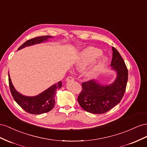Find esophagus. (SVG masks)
Masks as SVG:
<instances>
[{"label":"esophagus","mask_w":147,"mask_h":147,"mask_svg":"<svg viewBox=\"0 0 147 147\" xmlns=\"http://www.w3.org/2000/svg\"><path fill=\"white\" fill-rule=\"evenodd\" d=\"M74 80V78L72 76H69L66 78V81L67 82H69L71 81H73Z\"/></svg>","instance_id":"1"}]
</instances>
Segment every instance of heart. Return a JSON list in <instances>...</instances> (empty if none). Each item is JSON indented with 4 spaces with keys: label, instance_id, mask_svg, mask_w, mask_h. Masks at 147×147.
<instances>
[{
    "label": "heart",
    "instance_id": "heart-1",
    "mask_svg": "<svg viewBox=\"0 0 147 147\" xmlns=\"http://www.w3.org/2000/svg\"><path fill=\"white\" fill-rule=\"evenodd\" d=\"M102 54V51L100 50L90 47L86 49L82 54V57L80 58V63L82 66H85L88 63L92 62L96 58L99 57ZM105 64V60L103 59L102 60H98L94 63L92 68L87 71L88 76H93L101 71Z\"/></svg>",
    "mask_w": 147,
    "mask_h": 147
}]
</instances>
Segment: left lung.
<instances>
[{
	"label": "left lung",
	"mask_w": 147,
	"mask_h": 147,
	"mask_svg": "<svg viewBox=\"0 0 147 147\" xmlns=\"http://www.w3.org/2000/svg\"><path fill=\"white\" fill-rule=\"evenodd\" d=\"M111 66L117 72V78L110 86H103L94 80L82 83V90L78 97V103L85 111L102 114L110 110L122 100L126 89L128 70L124 60L115 47H112Z\"/></svg>",
	"instance_id": "1"
}]
</instances>
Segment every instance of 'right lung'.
<instances>
[{
    "mask_svg": "<svg viewBox=\"0 0 147 147\" xmlns=\"http://www.w3.org/2000/svg\"><path fill=\"white\" fill-rule=\"evenodd\" d=\"M50 36H43L31 39L22 44L18 50L22 49L26 46H29L47 40ZM8 83L12 97L19 105L24 111L34 115H40L47 113L52 110L55 106V97L56 91L61 87V82L60 81L57 84H54L49 87L48 89L43 92L35 97H26L21 95L16 91L12 84L10 75L8 74Z\"/></svg>",
    "mask_w": 147,
    "mask_h": 147,
    "instance_id": "obj_1",
    "label": "right lung"
}]
</instances>
